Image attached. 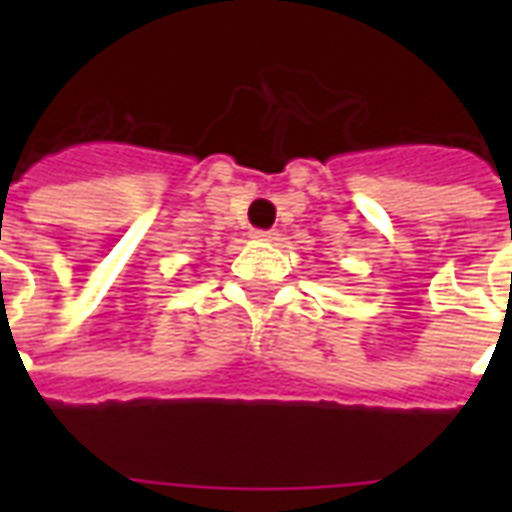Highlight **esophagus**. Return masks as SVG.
<instances>
[{
  "instance_id": "esophagus-1",
  "label": "esophagus",
  "mask_w": 512,
  "mask_h": 512,
  "mask_svg": "<svg viewBox=\"0 0 512 512\" xmlns=\"http://www.w3.org/2000/svg\"><path fill=\"white\" fill-rule=\"evenodd\" d=\"M252 239H257V241H276V239H279V231H252Z\"/></svg>"
}]
</instances>
